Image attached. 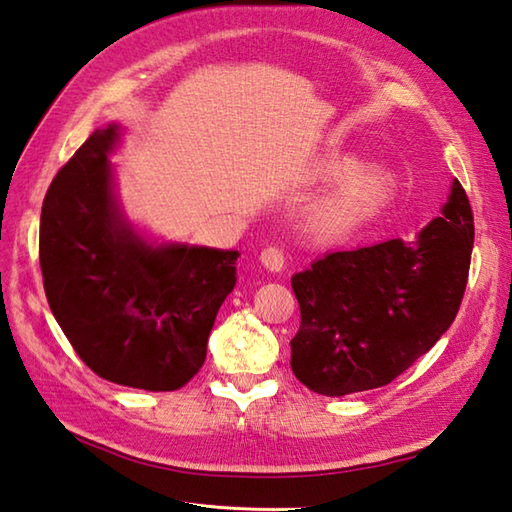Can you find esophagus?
<instances>
[{
  "mask_svg": "<svg viewBox=\"0 0 512 512\" xmlns=\"http://www.w3.org/2000/svg\"><path fill=\"white\" fill-rule=\"evenodd\" d=\"M260 263L269 271H280L285 267V254H282L280 247H265L263 252H260Z\"/></svg>",
  "mask_w": 512,
  "mask_h": 512,
  "instance_id": "esophagus-1",
  "label": "esophagus"
}]
</instances>
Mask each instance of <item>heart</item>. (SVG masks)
I'll return each mask as SVG.
<instances>
[{
	"instance_id": "b5f03b06",
	"label": "heart",
	"mask_w": 512,
	"mask_h": 512,
	"mask_svg": "<svg viewBox=\"0 0 512 512\" xmlns=\"http://www.w3.org/2000/svg\"><path fill=\"white\" fill-rule=\"evenodd\" d=\"M357 160L350 155L333 157L326 164V173L333 177H344L331 195L317 201L306 212V225L317 236H335L363 219L377 214L385 203L394 197L396 179L383 166H361L357 171Z\"/></svg>"
}]
</instances>
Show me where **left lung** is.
<instances>
[{
    "mask_svg": "<svg viewBox=\"0 0 512 512\" xmlns=\"http://www.w3.org/2000/svg\"><path fill=\"white\" fill-rule=\"evenodd\" d=\"M473 212L453 179L449 201L414 241L333 252L295 274L300 328L291 370L306 388L344 396L388 385L456 320L469 280Z\"/></svg>",
    "mask_w": 512,
    "mask_h": 512,
    "instance_id": "1",
    "label": "left lung"
}]
</instances>
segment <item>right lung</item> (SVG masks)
I'll return each mask as SVG.
<instances>
[{"label":"right lung","mask_w":512,"mask_h":512,"mask_svg":"<svg viewBox=\"0 0 512 512\" xmlns=\"http://www.w3.org/2000/svg\"><path fill=\"white\" fill-rule=\"evenodd\" d=\"M118 138V124L96 129L45 192L43 289L65 337L98 377L173 392L206 361L241 254L151 245L135 234L113 195L107 155Z\"/></svg>","instance_id":"right-lung-1"}]
</instances>
